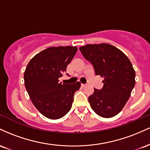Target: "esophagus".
Instances as JSON below:
<instances>
[{"mask_svg": "<svg viewBox=\"0 0 150 150\" xmlns=\"http://www.w3.org/2000/svg\"><path fill=\"white\" fill-rule=\"evenodd\" d=\"M81 86H82V87H85L87 85H86V84H81Z\"/></svg>", "mask_w": 150, "mask_h": 150, "instance_id": "obj_1", "label": "esophagus"}]
</instances>
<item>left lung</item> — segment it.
Here are the masks:
<instances>
[{
    "label": "left lung",
    "mask_w": 150,
    "mask_h": 150,
    "mask_svg": "<svg viewBox=\"0 0 150 150\" xmlns=\"http://www.w3.org/2000/svg\"><path fill=\"white\" fill-rule=\"evenodd\" d=\"M92 63L96 75L104 77L101 89L94 88L88 98L91 108L99 116L111 118L123 109L135 85V72L128 58L108 44H88L80 47Z\"/></svg>",
    "instance_id": "obj_1"
}]
</instances>
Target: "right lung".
I'll return each instance as SVG.
<instances>
[{
    "label": "right lung",
    "mask_w": 150,
    "mask_h": 150,
    "mask_svg": "<svg viewBox=\"0 0 150 150\" xmlns=\"http://www.w3.org/2000/svg\"><path fill=\"white\" fill-rule=\"evenodd\" d=\"M77 51L75 46L49 47L34 56L26 68V89L34 106L46 118H61L72 107L80 82L62 84L58 78L66 72Z\"/></svg>",
    "instance_id": "obj_1"
}]
</instances>
